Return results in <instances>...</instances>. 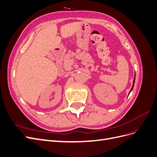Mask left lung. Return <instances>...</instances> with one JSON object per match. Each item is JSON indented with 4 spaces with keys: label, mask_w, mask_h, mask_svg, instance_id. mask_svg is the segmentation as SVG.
Instances as JSON below:
<instances>
[{
    "label": "left lung",
    "mask_w": 157,
    "mask_h": 157,
    "mask_svg": "<svg viewBox=\"0 0 157 157\" xmlns=\"http://www.w3.org/2000/svg\"><path fill=\"white\" fill-rule=\"evenodd\" d=\"M134 83H135V77H134V81H133V85H132V88H131V90H130V93L132 92V90H133V88H134ZM130 93H129V94H130Z\"/></svg>",
    "instance_id": "1"
}]
</instances>
